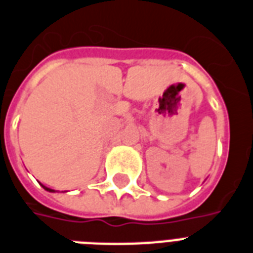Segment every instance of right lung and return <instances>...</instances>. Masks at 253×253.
<instances>
[{"label": "right lung", "mask_w": 253, "mask_h": 253, "mask_svg": "<svg viewBox=\"0 0 253 253\" xmlns=\"http://www.w3.org/2000/svg\"><path fill=\"white\" fill-rule=\"evenodd\" d=\"M41 186H42V188H44V190H46V191H49V192H55L54 190H52V188H49V187H45L44 184H41Z\"/></svg>", "instance_id": "add662e5"}]
</instances>
